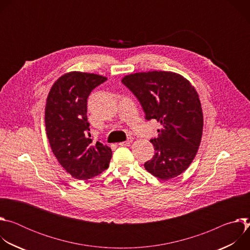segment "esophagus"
<instances>
[{
    "label": "esophagus",
    "mask_w": 250,
    "mask_h": 250,
    "mask_svg": "<svg viewBox=\"0 0 250 250\" xmlns=\"http://www.w3.org/2000/svg\"><path fill=\"white\" fill-rule=\"evenodd\" d=\"M131 142H132V138L129 137L127 140L123 141V142H120V146H129V145L131 144Z\"/></svg>",
    "instance_id": "1"
}]
</instances>
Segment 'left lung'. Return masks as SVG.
Here are the masks:
<instances>
[{
  "label": "left lung",
  "instance_id": "8db88e82",
  "mask_svg": "<svg viewBox=\"0 0 250 250\" xmlns=\"http://www.w3.org/2000/svg\"><path fill=\"white\" fill-rule=\"evenodd\" d=\"M139 101L146 119L161 124L158 137L150 139L155 154L145 168L161 180L183 173L195 158L203 133L199 95L183 76L167 71H149L123 78Z\"/></svg>",
  "mask_w": 250,
  "mask_h": 250
}]
</instances>
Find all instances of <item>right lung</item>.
<instances>
[{
  "instance_id": "1",
  "label": "right lung",
  "mask_w": 250,
  "mask_h": 250,
  "mask_svg": "<svg viewBox=\"0 0 250 250\" xmlns=\"http://www.w3.org/2000/svg\"><path fill=\"white\" fill-rule=\"evenodd\" d=\"M105 77L73 71L51 87L45 104V129L53 154L71 176L87 180L109 167L112 149L89 132L87 99Z\"/></svg>"
}]
</instances>
